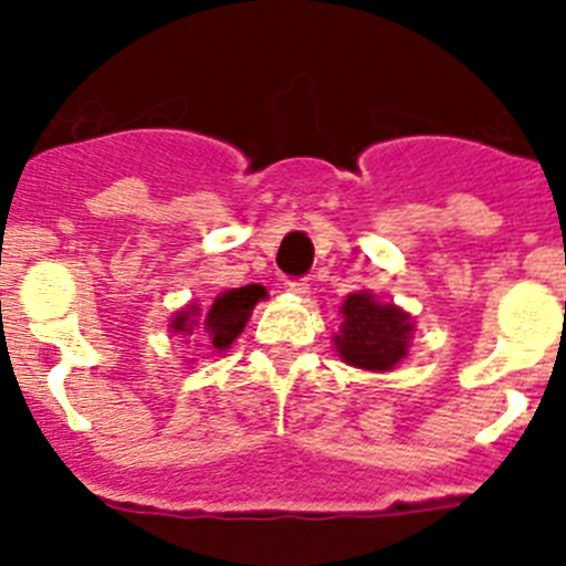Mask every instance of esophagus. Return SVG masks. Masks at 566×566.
<instances>
[{"mask_svg": "<svg viewBox=\"0 0 566 566\" xmlns=\"http://www.w3.org/2000/svg\"><path fill=\"white\" fill-rule=\"evenodd\" d=\"M283 289H286L289 294H297V297H308L306 280H286V283H283Z\"/></svg>", "mask_w": 566, "mask_h": 566, "instance_id": "esophagus-1", "label": "esophagus"}]
</instances>
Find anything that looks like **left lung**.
<instances>
[{"instance_id":"8db88e82","label":"left lung","mask_w":566,"mask_h":566,"mask_svg":"<svg viewBox=\"0 0 566 566\" xmlns=\"http://www.w3.org/2000/svg\"><path fill=\"white\" fill-rule=\"evenodd\" d=\"M343 326L334 334V345L343 363L363 371H394L408 357L413 323L411 314L394 303H379L371 292H354L345 297Z\"/></svg>"}]
</instances>
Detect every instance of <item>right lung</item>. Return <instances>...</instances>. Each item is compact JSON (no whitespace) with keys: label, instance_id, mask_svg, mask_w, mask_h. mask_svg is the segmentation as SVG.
Returning a JSON list of instances; mask_svg holds the SVG:
<instances>
[{"label":"right lung","instance_id":"1","mask_svg":"<svg viewBox=\"0 0 566 566\" xmlns=\"http://www.w3.org/2000/svg\"><path fill=\"white\" fill-rule=\"evenodd\" d=\"M263 297H266V289L258 286V283H252V286L229 289L221 297H214L212 308H209L203 317L201 308L189 306L184 308V312L175 314L169 328H172V334H184V337H189L192 332L203 334L214 352H227L229 345L240 337V332L247 328L254 303Z\"/></svg>","mask_w":566,"mask_h":566}]
</instances>
